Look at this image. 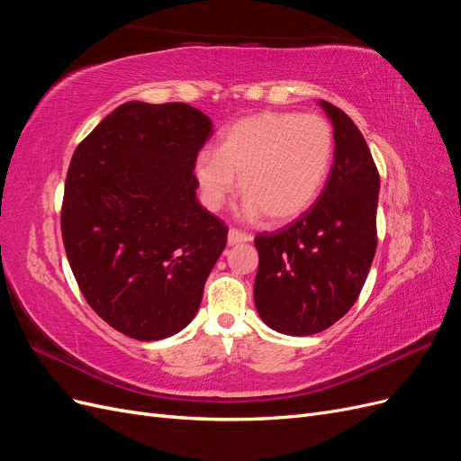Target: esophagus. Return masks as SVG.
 I'll list each match as a JSON object with an SVG mask.
<instances>
[{
	"mask_svg": "<svg viewBox=\"0 0 461 461\" xmlns=\"http://www.w3.org/2000/svg\"><path fill=\"white\" fill-rule=\"evenodd\" d=\"M229 244H242V242H248V240H252V236H249L248 232H244V230H240V229H234V227H230L229 229Z\"/></svg>",
	"mask_w": 461,
	"mask_h": 461,
	"instance_id": "obj_1",
	"label": "esophagus"
}]
</instances>
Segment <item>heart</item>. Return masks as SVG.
<instances>
[{"label":"heart","instance_id":"heart-1","mask_svg":"<svg viewBox=\"0 0 461 461\" xmlns=\"http://www.w3.org/2000/svg\"><path fill=\"white\" fill-rule=\"evenodd\" d=\"M334 156L330 124L319 115L259 113L236 121L215 151L203 149L194 163L203 203L219 209L239 176L242 213H265L281 222L302 215L323 190Z\"/></svg>","mask_w":461,"mask_h":461}]
</instances>
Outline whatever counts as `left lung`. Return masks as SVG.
<instances>
[{
    "mask_svg": "<svg viewBox=\"0 0 461 461\" xmlns=\"http://www.w3.org/2000/svg\"><path fill=\"white\" fill-rule=\"evenodd\" d=\"M332 121L334 161L313 207L254 242V300L271 329L308 337L350 312L376 249L381 178L364 134L342 109L321 102Z\"/></svg>",
    "mask_w": 461,
    "mask_h": 461,
    "instance_id": "obj_1",
    "label": "left lung"
}]
</instances>
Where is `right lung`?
Masks as SVG:
<instances>
[{
  "mask_svg": "<svg viewBox=\"0 0 461 461\" xmlns=\"http://www.w3.org/2000/svg\"><path fill=\"white\" fill-rule=\"evenodd\" d=\"M212 121L186 104L127 102L68 165L61 234L82 296L107 325L159 340L196 315L227 246V225L198 203L194 163Z\"/></svg>",
  "mask_w": 461,
  "mask_h": 461,
  "instance_id": "add662e5",
  "label": "right lung"
}]
</instances>
